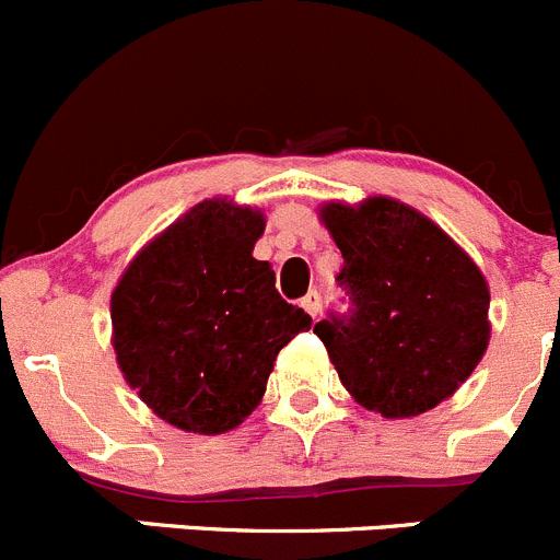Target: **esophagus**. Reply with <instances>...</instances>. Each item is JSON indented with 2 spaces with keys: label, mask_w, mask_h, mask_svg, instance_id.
Instances as JSON below:
<instances>
[{
  "label": "esophagus",
  "mask_w": 560,
  "mask_h": 560,
  "mask_svg": "<svg viewBox=\"0 0 560 560\" xmlns=\"http://www.w3.org/2000/svg\"><path fill=\"white\" fill-rule=\"evenodd\" d=\"M301 306L306 308V312L312 314V317H317V314H319V292L317 290H308L306 295L301 298Z\"/></svg>",
  "instance_id": "34e87169"
}]
</instances>
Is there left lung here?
<instances>
[{
  "instance_id": "obj_1",
  "label": "left lung",
  "mask_w": 560,
  "mask_h": 560,
  "mask_svg": "<svg viewBox=\"0 0 560 560\" xmlns=\"http://www.w3.org/2000/svg\"><path fill=\"white\" fill-rule=\"evenodd\" d=\"M345 265L347 312L314 325L345 388L385 418H410L452 396L490 341V290L468 254L416 210L374 197L325 205Z\"/></svg>"
}]
</instances>
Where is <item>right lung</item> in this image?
I'll return each mask as SVG.
<instances>
[{
  "instance_id": "obj_1",
  "label": "right lung",
  "mask_w": 560,
  "mask_h": 560,
  "mask_svg": "<svg viewBox=\"0 0 560 560\" xmlns=\"http://www.w3.org/2000/svg\"><path fill=\"white\" fill-rule=\"evenodd\" d=\"M265 219L202 202L130 262L112 295L125 380L164 421L199 435L235 430L259 405L276 355L312 317L254 259Z\"/></svg>"
}]
</instances>
